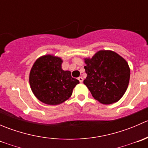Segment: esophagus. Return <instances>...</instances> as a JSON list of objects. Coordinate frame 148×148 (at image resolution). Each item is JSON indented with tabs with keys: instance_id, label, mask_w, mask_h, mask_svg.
<instances>
[{
	"instance_id": "esophagus-1",
	"label": "esophagus",
	"mask_w": 148,
	"mask_h": 148,
	"mask_svg": "<svg viewBox=\"0 0 148 148\" xmlns=\"http://www.w3.org/2000/svg\"><path fill=\"white\" fill-rule=\"evenodd\" d=\"M78 79H79V81L80 82H81V83L82 82H83V78H82V77H79Z\"/></svg>"
}]
</instances>
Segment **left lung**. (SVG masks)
I'll return each instance as SVG.
<instances>
[{"instance_id":"1","label":"left lung","mask_w":148,"mask_h":148,"mask_svg":"<svg viewBox=\"0 0 148 148\" xmlns=\"http://www.w3.org/2000/svg\"><path fill=\"white\" fill-rule=\"evenodd\" d=\"M86 78L84 84L92 97L104 104L117 102L129 84L130 69L127 62L112 51L101 50L92 59H84Z\"/></svg>"}]
</instances>
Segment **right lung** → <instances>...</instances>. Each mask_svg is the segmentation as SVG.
<instances>
[{"label":"right lung","mask_w":148,"mask_h":148,"mask_svg":"<svg viewBox=\"0 0 148 148\" xmlns=\"http://www.w3.org/2000/svg\"><path fill=\"white\" fill-rule=\"evenodd\" d=\"M62 59L53 55L38 58L29 74L31 90L37 99L49 105H57L69 99L79 83L71 71L62 69Z\"/></svg>","instance_id":"obj_1"}]
</instances>
